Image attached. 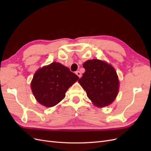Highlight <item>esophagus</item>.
<instances>
[{
  "label": "esophagus",
  "mask_w": 151,
  "mask_h": 151,
  "mask_svg": "<svg viewBox=\"0 0 151 151\" xmlns=\"http://www.w3.org/2000/svg\"><path fill=\"white\" fill-rule=\"evenodd\" d=\"M76 74H77V76H78V77H79V78H80V77H81L82 74H81V73L79 71H76Z\"/></svg>",
  "instance_id": "1"
}]
</instances>
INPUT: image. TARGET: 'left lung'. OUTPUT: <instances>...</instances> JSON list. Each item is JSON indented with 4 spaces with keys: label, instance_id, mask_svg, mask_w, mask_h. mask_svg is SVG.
Segmentation results:
<instances>
[{
    "label": "left lung",
    "instance_id": "1",
    "mask_svg": "<svg viewBox=\"0 0 151 151\" xmlns=\"http://www.w3.org/2000/svg\"><path fill=\"white\" fill-rule=\"evenodd\" d=\"M83 67L85 72L78 82L91 101L101 108L112 103L119 89V80L115 68L98 59L85 62Z\"/></svg>",
    "mask_w": 151,
    "mask_h": 151
}]
</instances>
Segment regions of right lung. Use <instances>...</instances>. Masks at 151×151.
I'll return each instance as SVG.
<instances>
[{"label":"right lung","instance_id":"add662e5","mask_svg":"<svg viewBox=\"0 0 151 151\" xmlns=\"http://www.w3.org/2000/svg\"><path fill=\"white\" fill-rule=\"evenodd\" d=\"M79 77L60 63L53 62L35 72L31 88L37 101L46 107L55 106L65 98Z\"/></svg>","mask_w":151,"mask_h":151}]
</instances>
